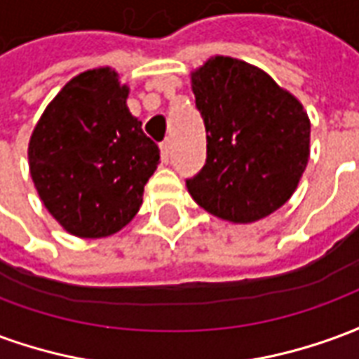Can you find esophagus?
<instances>
[{"label": "esophagus", "mask_w": 359, "mask_h": 359, "mask_svg": "<svg viewBox=\"0 0 359 359\" xmlns=\"http://www.w3.org/2000/svg\"><path fill=\"white\" fill-rule=\"evenodd\" d=\"M169 157H171V142L165 140L161 142V159H163V163L169 161Z\"/></svg>", "instance_id": "esophagus-1"}]
</instances>
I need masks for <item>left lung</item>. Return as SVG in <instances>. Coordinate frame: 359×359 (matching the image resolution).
I'll return each mask as SVG.
<instances>
[{"mask_svg":"<svg viewBox=\"0 0 359 359\" xmlns=\"http://www.w3.org/2000/svg\"><path fill=\"white\" fill-rule=\"evenodd\" d=\"M208 156L190 196L215 217L254 223L288 202L309 157V118L269 74L213 57L192 74Z\"/></svg>","mask_w":359,"mask_h":359,"instance_id":"obj_1","label":"left lung"}]
</instances>
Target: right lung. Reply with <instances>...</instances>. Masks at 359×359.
<instances>
[{"instance_id": "add662e5", "label": "right lung", "mask_w": 359, "mask_h": 359, "mask_svg": "<svg viewBox=\"0 0 359 359\" xmlns=\"http://www.w3.org/2000/svg\"><path fill=\"white\" fill-rule=\"evenodd\" d=\"M115 71L94 69L67 82L38 121L28 161L53 217L74 236L102 238L136 215L159 148L126 107Z\"/></svg>"}]
</instances>
